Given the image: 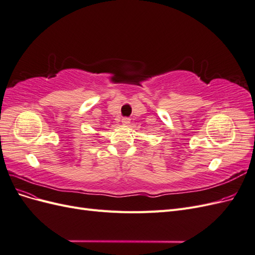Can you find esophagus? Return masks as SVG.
<instances>
[{
	"label": "esophagus",
	"mask_w": 255,
	"mask_h": 255,
	"mask_svg": "<svg viewBox=\"0 0 255 255\" xmlns=\"http://www.w3.org/2000/svg\"><path fill=\"white\" fill-rule=\"evenodd\" d=\"M122 123H123V125H128V123H129V119L127 118V117L122 118Z\"/></svg>",
	"instance_id": "1"
}]
</instances>
